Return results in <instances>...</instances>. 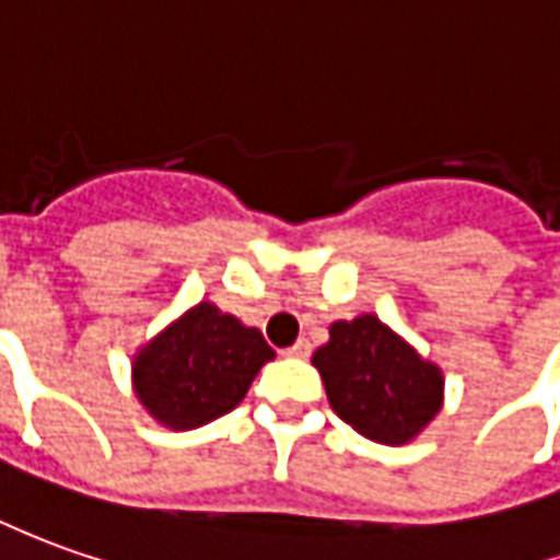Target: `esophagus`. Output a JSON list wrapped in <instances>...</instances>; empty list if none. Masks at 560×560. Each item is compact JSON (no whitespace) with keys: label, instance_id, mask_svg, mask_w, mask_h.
<instances>
[{"label":"esophagus","instance_id":"obj_1","mask_svg":"<svg viewBox=\"0 0 560 560\" xmlns=\"http://www.w3.org/2000/svg\"><path fill=\"white\" fill-rule=\"evenodd\" d=\"M310 352H312L310 340H296L291 349H284V355H291V359H310Z\"/></svg>","mask_w":560,"mask_h":560}]
</instances>
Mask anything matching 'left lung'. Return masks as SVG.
<instances>
[{
  "instance_id": "8db88e82",
  "label": "left lung",
  "mask_w": 560,
  "mask_h": 560,
  "mask_svg": "<svg viewBox=\"0 0 560 560\" xmlns=\"http://www.w3.org/2000/svg\"><path fill=\"white\" fill-rule=\"evenodd\" d=\"M312 352L334 413L359 435L401 447L439 417L444 374L374 312L334 322Z\"/></svg>"
}]
</instances>
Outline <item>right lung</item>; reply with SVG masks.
Wrapping results in <instances>:
<instances>
[{
    "label": "right lung",
    "instance_id": "right-lung-1",
    "mask_svg": "<svg viewBox=\"0 0 560 560\" xmlns=\"http://www.w3.org/2000/svg\"><path fill=\"white\" fill-rule=\"evenodd\" d=\"M272 359L260 330L201 300L137 349L131 389L155 423L186 432L238 408Z\"/></svg>",
    "mask_w": 560,
    "mask_h": 560
}]
</instances>
